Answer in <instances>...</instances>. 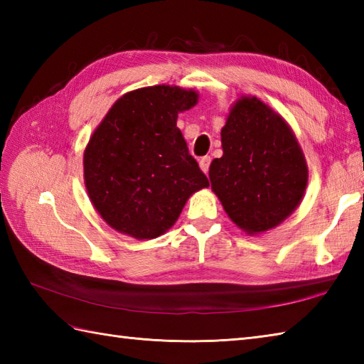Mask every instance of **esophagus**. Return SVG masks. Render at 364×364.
<instances>
[{"mask_svg":"<svg viewBox=\"0 0 364 364\" xmlns=\"http://www.w3.org/2000/svg\"><path fill=\"white\" fill-rule=\"evenodd\" d=\"M210 164H211L210 156H203L202 159H200V168H202L205 173H208V170H210Z\"/></svg>","mask_w":364,"mask_h":364,"instance_id":"34e87169","label":"esophagus"}]
</instances>
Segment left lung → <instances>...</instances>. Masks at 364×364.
<instances>
[{"label":"left lung","mask_w":364,"mask_h":364,"mask_svg":"<svg viewBox=\"0 0 364 364\" xmlns=\"http://www.w3.org/2000/svg\"><path fill=\"white\" fill-rule=\"evenodd\" d=\"M223 156L210 167L223 210L247 233L277 227L305 194L306 162L286 122L258 98L244 97L222 128Z\"/></svg>","instance_id":"1"}]
</instances>
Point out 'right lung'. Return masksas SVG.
Instances as JSON below:
<instances>
[{
	"mask_svg": "<svg viewBox=\"0 0 364 364\" xmlns=\"http://www.w3.org/2000/svg\"><path fill=\"white\" fill-rule=\"evenodd\" d=\"M194 90L144 87L123 95L84 151V181L100 215L120 233L153 239L173 225L189 196L210 186L176 127Z\"/></svg>",
	"mask_w": 364,
	"mask_h": 364,
	"instance_id": "1",
	"label": "right lung"
}]
</instances>
